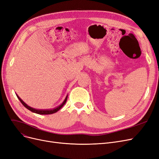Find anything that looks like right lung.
<instances>
[{"label":"right lung","instance_id":"add662e5","mask_svg":"<svg viewBox=\"0 0 159 159\" xmlns=\"http://www.w3.org/2000/svg\"><path fill=\"white\" fill-rule=\"evenodd\" d=\"M17 98H18V99L20 100V102L22 103V104L25 106L26 108H27L28 110L31 111L33 113H37V114H40V115H48V114H52V113H56L57 111H59L62 107L64 106V105L66 103V101H67V98H68V95L66 96L64 101L63 102V103H62L61 105H60L59 106H57V107L54 108V109H34L30 106H28V105L27 104H26L25 102H23V101L18 97V95H16Z\"/></svg>","mask_w":159,"mask_h":159}]
</instances>
